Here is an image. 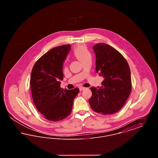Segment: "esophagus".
<instances>
[{
    "instance_id": "esophagus-1",
    "label": "esophagus",
    "mask_w": 158,
    "mask_h": 158,
    "mask_svg": "<svg viewBox=\"0 0 158 158\" xmlns=\"http://www.w3.org/2000/svg\"><path fill=\"white\" fill-rule=\"evenodd\" d=\"M85 89V87H83V86H81V87H79V90H81V91L84 90Z\"/></svg>"
}]
</instances>
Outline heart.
Listing matches in <instances>:
<instances>
[{"label":"heart","instance_id":"obj_1","mask_svg":"<svg viewBox=\"0 0 158 158\" xmlns=\"http://www.w3.org/2000/svg\"><path fill=\"white\" fill-rule=\"evenodd\" d=\"M73 54L77 59L82 63L91 57L90 52L85 45L77 46L73 50Z\"/></svg>","mask_w":158,"mask_h":158}]
</instances>
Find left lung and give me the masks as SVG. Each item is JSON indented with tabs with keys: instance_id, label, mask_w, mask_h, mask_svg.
I'll return each instance as SVG.
<instances>
[{
	"instance_id": "obj_1",
	"label": "left lung",
	"mask_w": 158,
	"mask_h": 158,
	"mask_svg": "<svg viewBox=\"0 0 158 158\" xmlns=\"http://www.w3.org/2000/svg\"><path fill=\"white\" fill-rule=\"evenodd\" d=\"M96 72L104 80L99 88L91 87V108L102 114L118 112L125 104L130 94L132 85L131 73L127 60L119 52L105 43L94 45Z\"/></svg>"
}]
</instances>
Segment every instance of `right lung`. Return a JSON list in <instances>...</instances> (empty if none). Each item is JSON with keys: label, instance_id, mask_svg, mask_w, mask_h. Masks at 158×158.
I'll return each instance as SVG.
<instances>
[{"label": "right lung", "instance_id": "right-lung-1", "mask_svg": "<svg viewBox=\"0 0 158 158\" xmlns=\"http://www.w3.org/2000/svg\"><path fill=\"white\" fill-rule=\"evenodd\" d=\"M70 45L56 47L43 55L34 64L31 75L30 86L34 103L44 118L59 121L72 112L74 99L79 89H61L63 61Z\"/></svg>", "mask_w": 158, "mask_h": 158}]
</instances>
